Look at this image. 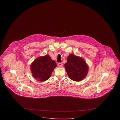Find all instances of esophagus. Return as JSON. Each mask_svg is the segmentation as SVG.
Here are the masks:
<instances>
[{"mask_svg":"<svg viewBox=\"0 0 120 120\" xmlns=\"http://www.w3.org/2000/svg\"><path fill=\"white\" fill-rule=\"evenodd\" d=\"M62 66H63V64H62V63H59L58 64V66L59 67H60V68L62 67Z\"/></svg>","mask_w":120,"mask_h":120,"instance_id":"1","label":"esophagus"}]
</instances>
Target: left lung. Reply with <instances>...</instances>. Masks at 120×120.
Returning <instances> with one entry per match:
<instances>
[{
    "instance_id": "left-lung-1",
    "label": "left lung",
    "mask_w": 120,
    "mask_h": 120,
    "mask_svg": "<svg viewBox=\"0 0 120 120\" xmlns=\"http://www.w3.org/2000/svg\"><path fill=\"white\" fill-rule=\"evenodd\" d=\"M69 78L73 81L79 82L84 79L87 75L89 66L82 57L71 53L64 64Z\"/></svg>"
}]
</instances>
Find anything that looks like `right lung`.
Segmentation results:
<instances>
[{"instance_id":"1","label":"right lung","mask_w":120,"mask_h":120,"mask_svg":"<svg viewBox=\"0 0 120 120\" xmlns=\"http://www.w3.org/2000/svg\"><path fill=\"white\" fill-rule=\"evenodd\" d=\"M57 67L55 61L52 60L49 55L46 54L37 58L30 65L32 76L40 82L46 81L51 76Z\"/></svg>"}]
</instances>
